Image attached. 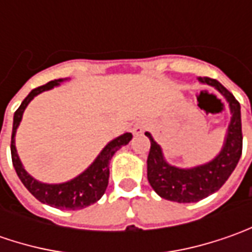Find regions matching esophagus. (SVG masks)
Listing matches in <instances>:
<instances>
[{
    "mask_svg": "<svg viewBox=\"0 0 252 252\" xmlns=\"http://www.w3.org/2000/svg\"><path fill=\"white\" fill-rule=\"evenodd\" d=\"M146 129H147V125H146L144 122H139V123H136V125L133 126L131 131H133V134L139 136V134H143Z\"/></svg>",
    "mask_w": 252,
    "mask_h": 252,
    "instance_id": "1",
    "label": "esophagus"
}]
</instances>
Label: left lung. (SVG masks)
<instances>
[{"label": "left lung", "instance_id": "8db88e82", "mask_svg": "<svg viewBox=\"0 0 252 252\" xmlns=\"http://www.w3.org/2000/svg\"><path fill=\"white\" fill-rule=\"evenodd\" d=\"M199 81L215 87L226 98L231 112L227 136L218 157H215L208 164L193 168L184 169L169 165L164 160L160 146L154 141L150 133L146 131V136L151 143L150 153L147 157V179L151 188L161 198L178 203L199 202L219 190L234 171L243 151L241 112L238 101L216 80L209 77H199Z\"/></svg>", "mask_w": 252, "mask_h": 252}]
</instances>
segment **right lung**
<instances>
[{"label":"right lung","mask_w":252,"mask_h":252,"mask_svg":"<svg viewBox=\"0 0 252 252\" xmlns=\"http://www.w3.org/2000/svg\"><path fill=\"white\" fill-rule=\"evenodd\" d=\"M67 80V78H64ZM63 78L54 80L50 83L44 84L42 87H37L29 92V95L21 103V106L16 109L14 115V125H12V137H11V156H12V164L18 174L19 179L22 181L25 188L28 189L34 198L40 200L42 203H46L49 206L62 209V210H78L90 206L92 203L98 202L105 193L109 182V161L113 157V154L121 149L122 146H126L131 140V133H125L119 137L109 141L105 149L99 153V156L95 158L88 168L75 177L68 182L63 184H43L32 178L25 171L22 162L19 160V156L16 153L15 147V133L22 121L25 108L28 103L33 99L36 95L40 92L52 90L53 87L60 85L64 81Z\"/></svg>","instance_id":"add662e5"}]
</instances>
